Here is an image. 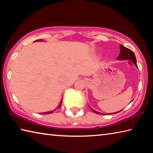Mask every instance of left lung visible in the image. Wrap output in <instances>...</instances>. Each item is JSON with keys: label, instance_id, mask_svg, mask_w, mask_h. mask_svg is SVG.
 I'll list each match as a JSON object with an SVG mask.
<instances>
[{"label": "left lung", "instance_id": "8db88e82", "mask_svg": "<svg viewBox=\"0 0 153 153\" xmlns=\"http://www.w3.org/2000/svg\"><path fill=\"white\" fill-rule=\"evenodd\" d=\"M117 59L118 60H129V61H132V63L135 65L136 67H138L137 66V63H136V56H135V55H134V52L132 51H131L130 49L126 48V47H125V46L121 45H120V56L117 57ZM91 109L93 111V112H94L95 113L100 114V115H102V113H98V112H97V111H95L94 110H93L92 108H91ZM121 111H118V112L114 113H117L119 112H120Z\"/></svg>", "mask_w": 153, "mask_h": 153}]
</instances>
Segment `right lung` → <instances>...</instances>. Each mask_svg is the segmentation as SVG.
Wrapping results in <instances>:
<instances>
[{
    "label": "right lung",
    "mask_w": 153,
    "mask_h": 153,
    "mask_svg": "<svg viewBox=\"0 0 153 153\" xmlns=\"http://www.w3.org/2000/svg\"><path fill=\"white\" fill-rule=\"evenodd\" d=\"M38 41H42V40H36L35 42H38ZM61 102H62V100H61V102H60V105H59V107H57V108H59V107H60V106H61ZM53 111H49V112H46V113H42L41 114H48V113H53Z\"/></svg>",
    "instance_id": "add662e5"
}]
</instances>
